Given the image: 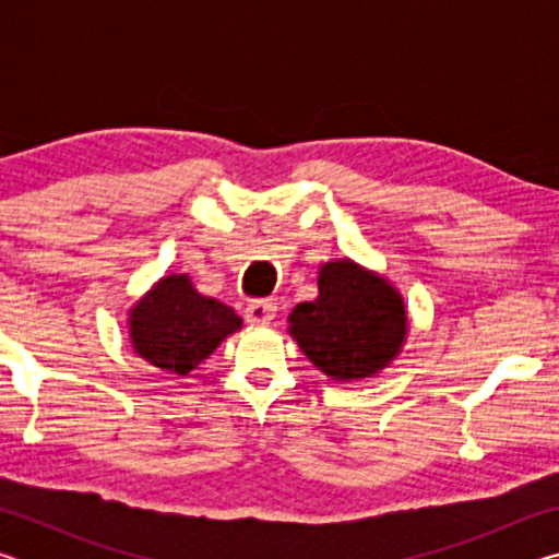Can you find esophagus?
Wrapping results in <instances>:
<instances>
[{"label": "esophagus", "instance_id": "esophagus-1", "mask_svg": "<svg viewBox=\"0 0 559 559\" xmlns=\"http://www.w3.org/2000/svg\"><path fill=\"white\" fill-rule=\"evenodd\" d=\"M273 318H276V302L273 300H253L246 306V320H249L251 325H269Z\"/></svg>", "mask_w": 559, "mask_h": 559}]
</instances>
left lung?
<instances>
[{"label": "left lung", "instance_id": "8db88e82", "mask_svg": "<svg viewBox=\"0 0 559 559\" xmlns=\"http://www.w3.org/2000/svg\"><path fill=\"white\" fill-rule=\"evenodd\" d=\"M288 333L330 380H365L400 355L406 308L386 278L349 259L330 261L318 273V298L293 308Z\"/></svg>", "mask_w": 559, "mask_h": 559}]
</instances>
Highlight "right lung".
<instances>
[{"instance_id": "right-lung-1", "label": "right lung", "mask_w": 559, "mask_h": 559, "mask_svg": "<svg viewBox=\"0 0 559 559\" xmlns=\"http://www.w3.org/2000/svg\"><path fill=\"white\" fill-rule=\"evenodd\" d=\"M128 325L140 357L187 377L241 328V318L216 298L197 293L187 273H173L132 306Z\"/></svg>"}]
</instances>
